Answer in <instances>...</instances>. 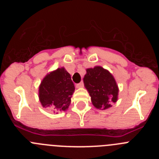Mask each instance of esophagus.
Wrapping results in <instances>:
<instances>
[{
	"label": "esophagus",
	"instance_id": "obj_1",
	"mask_svg": "<svg viewBox=\"0 0 159 159\" xmlns=\"http://www.w3.org/2000/svg\"><path fill=\"white\" fill-rule=\"evenodd\" d=\"M77 88H84V82H80V84H77L75 85Z\"/></svg>",
	"mask_w": 159,
	"mask_h": 159
}]
</instances>
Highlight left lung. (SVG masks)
Listing matches in <instances>:
<instances>
[{
    "instance_id": "obj_1",
    "label": "left lung",
    "mask_w": 159,
    "mask_h": 159,
    "mask_svg": "<svg viewBox=\"0 0 159 159\" xmlns=\"http://www.w3.org/2000/svg\"><path fill=\"white\" fill-rule=\"evenodd\" d=\"M84 77V87L91 96L93 106L107 110L116 103L119 95V87L111 73L101 66L86 69Z\"/></svg>"
}]
</instances>
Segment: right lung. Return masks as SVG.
<instances>
[{"instance_id":"add662e5","label":"right lung","mask_w":159,"mask_h":159,"mask_svg":"<svg viewBox=\"0 0 159 159\" xmlns=\"http://www.w3.org/2000/svg\"><path fill=\"white\" fill-rule=\"evenodd\" d=\"M75 91L71 75L64 67L50 71L39 86V99L42 107L55 111H65L69 107Z\"/></svg>"}]
</instances>
